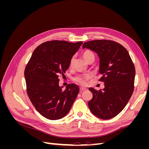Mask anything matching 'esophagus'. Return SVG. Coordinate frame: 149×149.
<instances>
[{"mask_svg": "<svg viewBox=\"0 0 149 149\" xmlns=\"http://www.w3.org/2000/svg\"><path fill=\"white\" fill-rule=\"evenodd\" d=\"M87 89V88H83V87H81L80 88V91H81V92H83V91H86V90Z\"/></svg>", "mask_w": 149, "mask_h": 149, "instance_id": "34e87169", "label": "esophagus"}]
</instances>
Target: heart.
<instances>
[{
  "mask_svg": "<svg viewBox=\"0 0 149 149\" xmlns=\"http://www.w3.org/2000/svg\"><path fill=\"white\" fill-rule=\"evenodd\" d=\"M83 56L84 59L86 62L89 60L92 59V58L93 59H94V53L92 52L89 51V50L85 51L83 54ZM73 62H74V58H72L70 61V66H72L73 65ZM91 77H92V75L91 74L79 75V76H76V77L74 78V81L76 83H78L80 85L84 86V85H86L87 81L91 79Z\"/></svg>",
  "mask_w": 149,
  "mask_h": 149,
  "instance_id": "obj_1",
  "label": "heart"
}]
</instances>
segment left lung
<instances>
[{"mask_svg":"<svg viewBox=\"0 0 149 149\" xmlns=\"http://www.w3.org/2000/svg\"><path fill=\"white\" fill-rule=\"evenodd\" d=\"M83 48L90 49L100 58V79L104 88L89 90L93 98L88 102L92 113L101 119H109L119 114L129 102L134 91L136 70L129 54L120 44L106 40L84 43Z\"/></svg>","mask_w":149,"mask_h":149,"instance_id":"1","label":"left lung"}]
</instances>
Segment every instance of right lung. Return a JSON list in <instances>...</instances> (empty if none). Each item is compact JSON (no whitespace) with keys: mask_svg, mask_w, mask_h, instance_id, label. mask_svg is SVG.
Masks as SVG:
<instances>
[{"mask_svg":"<svg viewBox=\"0 0 149 149\" xmlns=\"http://www.w3.org/2000/svg\"><path fill=\"white\" fill-rule=\"evenodd\" d=\"M82 44L53 40L41 44L33 52L25 69L26 91L35 109L44 118H64L77 97L78 86L69 84L63 90L58 76L65 73Z\"/></svg>","mask_w":149,"mask_h":149,"instance_id":"1","label":"right lung"}]
</instances>
